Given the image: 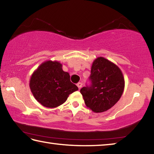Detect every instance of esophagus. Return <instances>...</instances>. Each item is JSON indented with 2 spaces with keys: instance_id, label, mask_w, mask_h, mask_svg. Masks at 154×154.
I'll use <instances>...</instances> for the list:
<instances>
[{
  "instance_id": "1",
  "label": "esophagus",
  "mask_w": 154,
  "mask_h": 154,
  "mask_svg": "<svg viewBox=\"0 0 154 154\" xmlns=\"http://www.w3.org/2000/svg\"><path fill=\"white\" fill-rule=\"evenodd\" d=\"M77 87H78V88H79V90H80L81 88H82V83H81V82H79L77 84Z\"/></svg>"
}]
</instances>
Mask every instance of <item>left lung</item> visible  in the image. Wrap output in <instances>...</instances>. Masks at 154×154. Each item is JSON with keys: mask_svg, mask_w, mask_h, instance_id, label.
Wrapping results in <instances>:
<instances>
[{"mask_svg": "<svg viewBox=\"0 0 154 154\" xmlns=\"http://www.w3.org/2000/svg\"><path fill=\"white\" fill-rule=\"evenodd\" d=\"M90 79V86L80 90L88 108L94 113H102L118 102L124 92L125 81L118 65L98 57L93 61Z\"/></svg>", "mask_w": 154, "mask_h": 154, "instance_id": "left-lung-1", "label": "left lung"}]
</instances>
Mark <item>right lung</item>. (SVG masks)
<instances>
[{
	"mask_svg": "<svg viewBox=\"0 0 154 154\" xmlns=\"http://www.w3.org/2000/svg\"><path fill=\"white\" fill-rule=\"evenodd\" d=\"M29 86L36 100L48 108L62 105L71 94L78 90L60 62L51 60L43 62L32 72Z\"/></svg>",
	"mask_w": 154,
	"mask_h": 154,
	"instance_id": "obj_1",
	"label": "right lung"
}]
</instances>
